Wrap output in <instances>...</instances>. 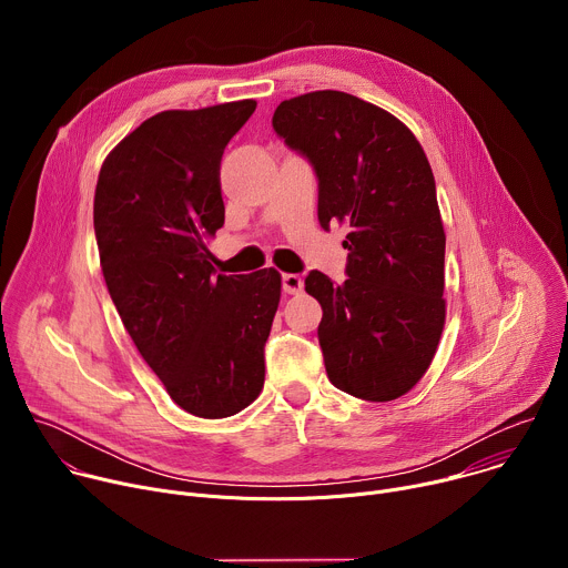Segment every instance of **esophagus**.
Segmentation results:
<instances>
[{
    "instance_id": "1",
    "label": "esophagus",
    "mask_w": 568,
    "mask_h": 568,
    "mask_svg": "<svg viewBox=\"0 0 568 568\" xmlns=\"http://www.w3.org/2000/svg\"><path fill=\"white\" fill-rule=\"evenodd\" d=\"M303 290V281L298 274H283V292L285 294H298Z\"/></svg>"
}]
</instances>
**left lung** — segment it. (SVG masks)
<instances>
[{
    "instance_id": "1",
    "label": "left lung",
    "mask_w": 568,
    "mask_h": 568,
    "mask_svg": "<svg viewBox=\"0 0 568 568\" xmlns=\"http://www.w3.org/2000/svg\"><path fill=\"white\" fill-rule=\"evenodd\" d=\"M272 125L318 178V224H346L348 278L310 272L323 310L328 379L368 402L409 393L445 326V229L436 182L416 134L357 97L321 90L283 101Z\"/></svg>"
}]
</instances>
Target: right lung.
I'll return each mask as SVG.
<instances>
[{"mask_svg": "<svg viewBox=\"0 0 568 568\" xmlns=\"http://www.w3.org/2000/svg\"><path fill=\"white\" fill-rule=\"evenodd\" d=\"M256 101L166 110L105 156L94 231L110 296L136 351L178 407L226 418L261 395L281 274H215L224 224L220 159Z\"/></svg>", "mask_w": 568, "mask_h": 568, "instance_id": "add662e5", "label": "right lung"}]
</instances>
